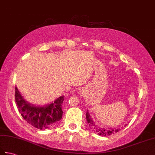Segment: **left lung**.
<instances>
[{
  "label": "left lung",
  "mask_w": 155,
  "mask_h": 155,
  "mask_svg": "<svg viewBox=\"0 0 155 155\" xmlns=\"http://www.w3.org/2000/svg\"><path fill=\"white\" fill-rule=\"evenodd\" d=\"M86 119L87 122L88 126L90 127L91 129H92L94 131L97 133L98 135H102V136H108V135H110L112 134H114L116 132H118L120 129L119 128H112V129H106L104 127H101L96 125L95 122L92 120L91 117L88 110L87 111L86 113Z\"/></svg>",
  "instance_id": "8db88e82"
}]
</instances>
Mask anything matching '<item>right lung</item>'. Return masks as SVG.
<instances>
[{
  "label": "right lung",
  "mask_w": 155,
  "mask_h": 155,
  "mask_svg": "<svg viewBox=\"0 0 155 155\" xmlns=\"http://www.w3.org/2000/svg\"><path fill=\"white\" fill-rule=\"evenodd\" d=\"M64 100V96H60L51 104L35 106L26 101L16 87H15V101L21 116L30 125L41 130L54 127L61 120Z\"/></svg>",
  "instance_id": "obj_1"
}]
</instances>
